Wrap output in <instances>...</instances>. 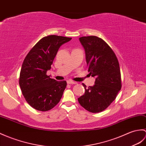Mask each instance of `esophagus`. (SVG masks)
<instances>
[{
	"mask_svg": "<svg viewBox=\"0 0 146 146\" xmlns=\"http://www.w3.org/2000/svg\"><path fill=\"white\" fill-rule=\"evenodd\" d=\"M67 83L68 84H77L76 82H75V81H73V80H68V81H67Z\"/></svg>",
	"mask_w": 146,
	"mask_h": 146,
	"instance_id": "obj_1",
	"label": "esophagus"
}]
</instances>
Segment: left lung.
I'll list each match as a JSON object with an SVG mask.
<instances>
[{
	"mask_svg": "<svg viewBox=\"0 0 146 146\" xmlns=\"http://www.w3.org/2000/svg\"><path fill=\"white\" fill-rule=\"evenodd\" d=\"M86 53L88 72L95 77V84L86 88L78 98L80 105L91 113L106 110L116 99L121 89V76L118 60L113 50L104 40L96 36L80 38Z\"/></svg>",
	"mask_w": 146,
	"mask_h": 146,
	"instance_id": "left-lung-1",
	"label": "left lung"
}]
</instances>
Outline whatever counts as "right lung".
<instances>
[{
  "label": "right lung",
  "mask_w": 146,
  "mask_h": 146,
  "mask_svg": "<svg viewBox=\"0 0 146 146\" xmlns=\"http://www.w3.org/2000/svg\"><path fill=\"white\" fill-rule=\"evenodd\" d=\"M72 38L48 35L40 39L25 56L20 70L19 85L23 97L34 109L46 111L59 103L66 81L50 78L46 74L61 45Z\"/></svg>",
  "instance_id": "right-lung-1"
}]
</instances>
